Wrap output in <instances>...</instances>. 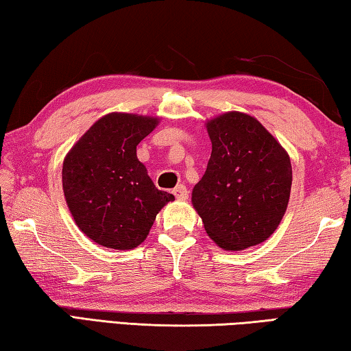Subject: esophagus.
Returning a JSON list of instances; mask_svg holds the SVG:
<instances>
[{"mask_svg": "<svg viewBox=\"0 0 351 351\" xmlns=\"http://www.w3.org/2000/svg\"><path fill=\"white\" fill-rule=\"evenodd\" d=\"M172 194L176 195V199H179V200H185V199H188V189H186V186L185 185H177L174 189H172Z\"/></svg>", "mask_w": 351, "mask_h": 351, "instance_id": "obj_1", "label": "esophagus"}]
</instances>
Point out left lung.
I'll return each mask as SVG.
<instances>
[{"label": "left lung", "instance_id": "8db88e82", "mask_svg": "<svg viewBox=\"0 0 351 351\" xmlns=\"http://www.w3.org/2000/svg\"><path fill=\"white\" fill-rule=\"evenodd\" d=\"M206 131L211 157L191 195L206 234L226 251L265 242L290 200V156L259 120L245 112L214 117Z\"/></svg>", "mask_w": 351, "mask_h": 351}]
</instances>
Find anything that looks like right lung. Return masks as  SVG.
I'll use <instances>...</instances> for the list:
<instances>
[{
	"instance_id": "right-lung-1",
	"label": "right lung",
	"mask_w": 351,
	"mask_h": 351,
	"mask_svg": "<svg viewBox=\"0 0 351 351\" xmlns=\"http://www.w3.org/2000/svg\"><path fill=\"white\" fill-rule=\"evenodd\" d=\"M152 115L110 112L66 154L63 193L75 225L104 248L132 250L158 211L174 200L160 191L137 158V145L158 125Z\"/></svg>"
}]
</instances>
